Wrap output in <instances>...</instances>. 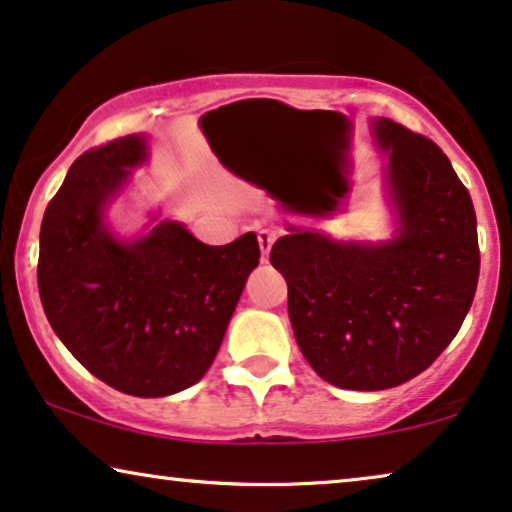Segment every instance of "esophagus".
<instances>
[{
	"label": "esophagus",
	"mask_w": 512,
	"mask_h": 512,
	"mask_svg": "<svg viewBox=\"0 0 512 512\" xmlns=\"http://www.w3.org/2000/svg\"><path fill=\"white\" fill-rule=\"evenodd\" d=\"M273 241H276V234H273L271 229H259L257 243H259V250H262V262H269V253H271Z\"/></svg>",
	"instance_id": "1"
}]
</instances>
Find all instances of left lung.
<instances>
[{
    "mask_svg": "<svg viewBox=\"0 0 512 512\" xmlns=\"http://www.w3.org/2000/svg\"><path fill=\"white\" fill-rule=\"evenodd\" d=\"M373 134L390 160L397 239L343 243L290 225L271 248L306 362L359 392L429 369L462 327L480 273L473 201L448 155L390 118L373 122Z\"/></svg>",
    "mask_w": 512,
    "mask_h": 512,
    "instance_id": "1",
    "label": "left lung"
}]
</instances>
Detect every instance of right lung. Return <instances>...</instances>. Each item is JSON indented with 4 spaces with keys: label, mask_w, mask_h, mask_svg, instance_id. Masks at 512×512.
<instances>
[{
    "label": "right lung",
    "mask_w": 512,
    "mask_h": 512,
    "mask_svg": "<svg viewBox=\"0 0 512 512\" xmlns=\"http://www.w3.org/2000/svg\"><path fill=\"white\" fill-rule=\"evenodd\" d=\"M146 160L129 134L83 153L43 213L39 297L67 350L113 390L169 397L204 378L250 271L253 232L206 246L164 220L132 243L113 239L104 206Z\"/></svg>",
    "instance_id": "right-lung-1"
}]
</instances>
